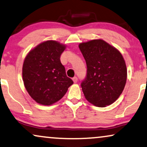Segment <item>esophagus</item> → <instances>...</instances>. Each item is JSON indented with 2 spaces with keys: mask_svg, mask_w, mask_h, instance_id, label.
I'll use <instances>...</instances> for the list:
<instances>
[{
  "mask_svg": "<svg viewBox=\"0 0 147 147\" xmlns=\"http://www.w3.org/2000/svg\"><path fill=\"white\" fill-rule=\"evenodd\" d=\"M73 81H74V83H77V82H78V78H77V77H74V78H73Z\"/></svg>",
  "mask_w": 147,
  "mask_h": 147,
  "instance_id": "1",
  "label": "esophagus"
}]
</instances>
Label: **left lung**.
Listing matches in <instances>:
<instances>
[{
	"label": "left lung",
	"instance_id": "obj_1",
	"mask_svg": "<svg viewBox=\"0 0 147 147\" xmlns=\"http://www.w3.org/2000/svg\"><path fill=\"white\" fill-rule=\"evenodd\" d=\"M79 48L87 65L86 78L81 84L86 99L98 107L114 103L123 91L127 78L122 54L102 39L81 43Z\"/></svg>",
	"mask_w": 147,
	"mask_h": 147
}]
</instances>
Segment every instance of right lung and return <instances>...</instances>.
Returning a JSON list of instances; mask_svg holds the SVG:
<instances>
[{
  "label": "right lung",
  "instance_id": "1",
  "mask_svg": "<svg viewBox=\"0 0 147 147\" xmlns=\"http://www.w3.org/2000/svg\"><path fill=\"white\" fill-rule=\"evenodd\" d=\"M65 47L59 42L49 40L39 44L26 56L23 65L24 85L37 103L45 106L55 103L74 84L60 61Z\"/></svg>",
  "mask_w": 147,
  "mask_h": 147
}]
</instances>
